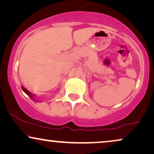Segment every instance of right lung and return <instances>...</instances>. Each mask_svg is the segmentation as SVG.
I'll list each match as a JSON object with an SVG mask.
<instances>
[{
    "label": "right lung",
    "mask_w": 154,
    "mask_h": 154,
    "mask_svg": "<svg viewBox=\"0 0 154 154\" xmlns=\"http://www.w3.org/2000/svg\"><path fill=\"white\" fill-rule=\"evenodd\" d=\"M22 89L23 91H24V92H25V93H26V94H27V95H29V97H30L31 99H32V100H33V94L32 93H31V92H29V90H27L26 89V88L23 87V86H22Z\"/></svg>",
    "instance_id": "right-lung-1"
}]
</instances>
